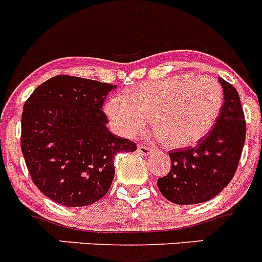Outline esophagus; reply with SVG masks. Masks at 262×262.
<instances>
[{"label":"esophagus","instance_id":"34e87169","mask_svg":"<svg viewBox=\"0 0 262 262\" xmlns=\"http://www.w3.org/2000/svg\"><path fill=\"white\" fill-rule=\"evenodd\" d=\"M139 154H143V156H149L151 153V149L146 145H139L138 146Z\"/></svg>","mask_w":262,"mask_h":262}]
</instances>
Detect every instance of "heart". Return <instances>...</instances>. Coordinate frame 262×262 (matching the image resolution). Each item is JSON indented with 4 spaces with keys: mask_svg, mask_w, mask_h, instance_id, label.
I'll use <instances>...</instances> for the list:
<instances>
[{
    "mask_svg": "<svg viewBox=\"0 0 262 262\" xmlns=\"http://www.w3.org/2000/svg\"><path fill=\"white\" fill-rule=\"evenodd\" d=\"M223 89L211 77L179 74L145 82L127 95L108 100L114 128L128 138L145 128L151 114L157 136L171 146H188L207 135L223 108Z\"/></svg>",
    "mask_w": 262,
    "mask_h": 262,
    "instance_id": "heart-1",
    "label": "heart"
}]
</instances>
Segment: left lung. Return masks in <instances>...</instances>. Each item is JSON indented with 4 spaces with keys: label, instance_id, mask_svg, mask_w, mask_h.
Returning <instances> with one entry per match:
<instances>
[{
    "label": "left lung",
    "instance_id": "1",
    "mask_svg": "<svg viewBox=\"0 0 262 262\" xmlns=\"http://www.w3.org/2000/svg\"><path fill=\"white\" fill-rule=\"evenodd\" d=\"M224 105L208 135L195 146L168 153L171 170L158 179L162 195L176 204L203 203L221 193L238 167L246 140V119L238 92L219 78Z\"/></svg>",
    "mask_w": 262,
    "mask_h": 262
}]
</instances>
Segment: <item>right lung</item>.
I'll return each mask as SVG.
<instances>
[{"label": "right lung", "mask_w": 262, "mask_h": 262, "mask_svg": "<svg viewBox=\"0 0 262 262\" xmlns=\"http://www.w3.org/2000/svg\"><path fill=\"white\" fill-rule=\"evenodd\" d=\"M116 86L73 76L39 84L21 114V151L34 185L66 207L95 203L108 193L117 153L136 144L114 136L103 112Z\"/></svg>", "instance_id": "1"}]
</instances>
